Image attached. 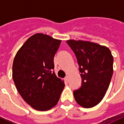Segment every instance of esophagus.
I'll list each match as a JSON object with an SVG mask.
<instances>
[{
  "label": "esophagus",
  "instance_id": "esophagus-1",
  "mask_svg": "<svg viewBox=\"0 0 124 124\" xmlns=\"http://www.w3.org/2000/svg\"><path fill=\"white\" fill-rule=\"evenodd\" d=\"M64 80L66 81V82H68V81H69V77L68 76H67V77H65Z\"/></svg>",
  "mask_w": 124,
  "mask_h": 124
}]
</instances>
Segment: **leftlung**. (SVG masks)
Wrapping results in <instances>:
<instances>
[{
  "mask_svg": "<svg viewBox=\"0 0 124 124\" xmlns=\"http://www.w3.org/2000/svg\"><path fill=\"white\" fill-rule=\"evenodd\" d=\"M77 56L82 85L74 90L75 101L85 108L97 106L104 97L113 74V56L109 48L95 43L68 40Z\"/></svg>",
  "mask_w": 124,
  "mask_h": 124,
  "instance_id": "obj_1",
  "label": "left lung"
}]
</instances>
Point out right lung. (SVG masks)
<instances>
[{
    "label": "right lung",
    "mask_w": 124,
    "mask_h": 124,
    "mask_svg": "<svg viewBox=\"0 0 124 124\" xmlns=\"http://www.w3.org/2000/svg\"><path fill=\"white\" fill-rule=\"evenodd\" d=\"M61 40L37 33L30 36L17 52L12 65V78L24 101L39 111L57 104L65 86L56 77L54 57Z\"/></svg>",
    "instance_id": "right-lung-1"
}]
</instances>
